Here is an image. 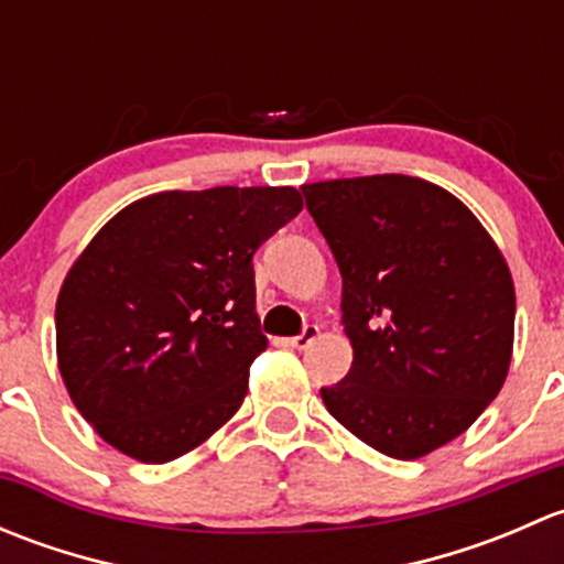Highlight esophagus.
Listing matches in <instances>:
<instances>
[{"instance_id":"1","label":"esophagus","mask_w":564,"mask_h":564,"mask_svg":"<svg viewBox=\"0 0 564 564\" xmlns=\"http://www.w3.org/2000/svg\"><path fill=\"white\" fill-rule=\"evenodd\" d=\"M316 338H318V327H316V324H308V327H305L303 333L294 335V338H289L286 344L292 346V349H308V346L314 344Z\"/></svg>"}]
</instances>
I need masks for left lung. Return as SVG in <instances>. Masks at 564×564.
I'll return each instance as SVG.
<instances>
[{
    "instance_id": "8db88e82",
    "label": "left lung",
    "mask_w": 564,
    "mask_h": 564,
    "mask_svg": "<svg viewBox=\"0 0 564 564\" xmlns=\"http://www.w3.org/2000/svg\"><path fill=\"white\" fill-rule=\"evenodd\" d=\"M344 278L355 360L322 390L373 451L423 458L464 434L510 371L516 289L502 250L460 198L406 174L303 185Z\"/></svg>"
}]
</instances>
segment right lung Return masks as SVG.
I'll list each match as a JSON object with an SVG mask.
<instances>
[{"mask_svg":"<svg viewBox=\"0 0 564 564\" xmlns=\"http://www.w3.org/2000/svg\"><path fill=\"white\" fill-rule=\"evenodd\" d=\"M300 209L297 187L163 191L78 253L56 297V362L113 451L166 464L235 417L267 349L250 259Z\"/></svg>","mask_w":564,"mask_h":564,"instance_id":"obj_1","label":"right lung"}]
</instances>
